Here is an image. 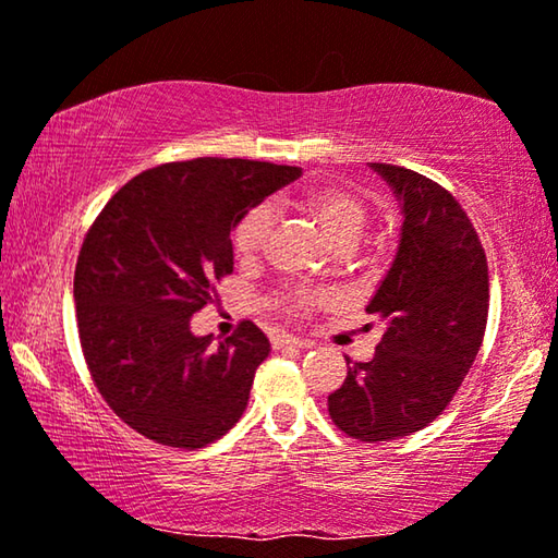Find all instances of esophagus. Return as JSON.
<instances>
[{
	"label": "esophagus",
	"mask_w": 558,
	"mask_h": 558,
	"mask_svg": "<svg viewBox=\"0 0 558 558\" xmlns=\"http://www.w3.org/2000/svg\"><path fill=\"white\" fill-rule=\"evenodd\" d=\"M270 342H272V348L276 350H286V348H307V342L305 340H300V338H295V335H288V332H276L270 338Z\"/></svg>",
	"instance_id": "34e87169"
}]
</instances>
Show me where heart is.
<instances>
[{
  "label": "heart",
  "instance_id": "heart-1",
  "mask_svg": "<svg viewBox=\"0 0 558 558\" xmlns=\"http://www.w3.org/2000/svg\"><path fill=\"white\" fill-rule=\"evenodd\" d=\"M293 206L311 216L320 228L327 241L338 247H350L360 241L365 228L373 220L369 203L357 191L342 183H313L298 191L293 196ZM272 226L270 206H253L238 220L233 228V251L238 260H253L263 251ZM327 303L323 290L313 288H286L272 298V305L286 315H307L315 307Z\"/></svg>",
  "mask_w": 558,
  "mask_h": 558
}]
</instances>
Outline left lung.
Here are the masks:
<instances>
[{
  "mask_svg": "<svg viewBox=\"0 0 558 558\" xmlns=\"http://www.w3.org/2000/svg\"><path fill=\"white\" fill-rule=\"evenodd\" d=\"M402 208L392 268L367 313L385 332L375 357L348 360L327 412L360 441L407 437L452 402L482 348L489 270L470 216L447 189L404 166L373 163Z\"/></svg>",
  "mask_w": 558,
  "mask_h": 558,
  "instance_id": "obj_1",
  "label": "left lung"
}]
</instances>
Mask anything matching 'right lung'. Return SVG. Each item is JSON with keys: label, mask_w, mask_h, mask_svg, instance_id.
Masks as SVG:
<instances>
[{"label": "right lung", "mask_w": 558, "mask_h": 558, "mask_svg": "<svg viewBox=\"0 0 558 558\" xmlns=\"http://www.w3.org/2000/svg\"><path fill=\"white\" fill-rule=\"evenodd\" d=\"M300 173L247 158L163 163L113 193L88 228L74 272L78 340L96 390L138 435L201 449L241 420L270 342L243 320L214 344L191 317L233 272L241 216Z\"/></svg>", "instance_id": "right-lung-1"}]
</instances>
